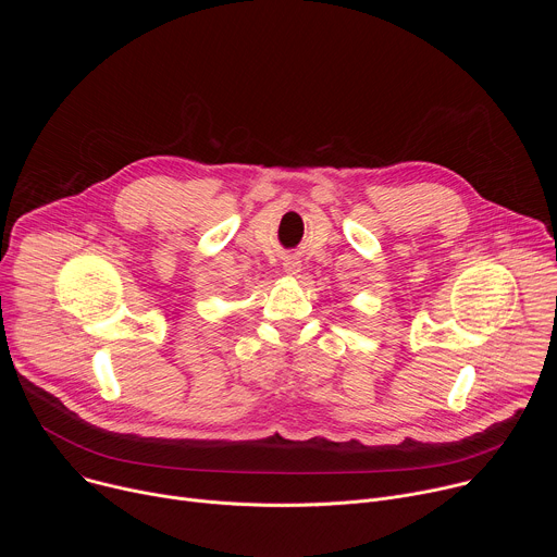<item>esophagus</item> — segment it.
Returning a JSON list of instances; mask_svg holds the SVG:
<instances>
[{"mask_svg": "<svg viewBox=\"0 0 557 557\" xmlns=\"http://www.w3.org/2000/svg\"><path fill=\"white\" fill-rule=\"evenodd\" d=\"M284 271H286L288 275H297V273L301 271V262H299V258L288 256V258L284 260Z\"/></svg>", "mask_w": 557, "mask_h": 557, "instance_id": "obj_1", "label": "esophagus"}]
</instances>
